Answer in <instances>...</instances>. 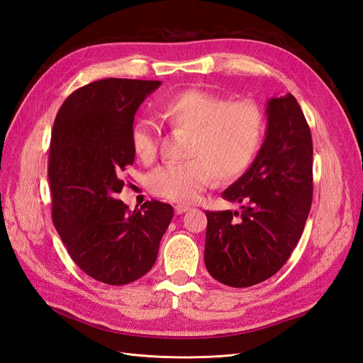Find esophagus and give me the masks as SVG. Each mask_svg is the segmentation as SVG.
Wrapping results in <instances>:
<instances>
[{"instance_id":"34e87169","label":"esophagus","mask_w":363,"mask_h":363,"mask_svg":"<svg viewBox=\"0 0 363 363\" xmlns=\"http://www.w3.org/2000/svg\"><path fill=\"white\" fill-rule=\"evenodd\" d=\"M189 206H186V204H177L174 207V211H175V213L177 215H182V213H184V212H188L189 211Z\"/></svg>"}]
</instances>
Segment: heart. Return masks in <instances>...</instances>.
I'll return each instance as SVG.
<instances>
[{
    "label": "heart",
    "mask_w": 363,
    "mask_h": 363,
    "mask_svg": "<svg viewBox=\"0 0 363 363\" xmlns=\"http://www.w3.org/2000/svg\"><path fill=\"white\" fill-rule=\"evenodd\" d=\"M157 113L169 128L188 133L182 163L160 164L148 175V189L175 203H192L213 179H238L255 160L265 135V115L255 101H228L203 89H184L159 103ZM135 156L155 160L159 130L147 118L136 119L130 130Z\"/></svg>",
    "instance_id": "1"
}]
</instances>
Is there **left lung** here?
I'll return each instance as SVG.
<instances>
[{"mask_svg": "<svg viewBox=\"0 0 363 363\" xmlns=\"http://www.w3.org/2000/svg\"><path fill=\"white\" fill-rule=\"evenodd\" d=\"M268 128L255 162L221 194L240 211L206 212L204 263L232 288L276 274L298 244L313 195L309 124L292 94L271 98Z\"/></svg>", "mask_w": 363, "mask_h": 363, "instance_id": "8db88e82", "label": "left lung"}]
</instances>
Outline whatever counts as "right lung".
Wrapping results in <instances>:
<instances>
[{"label":"right lung","mask_w":363,"mask_h":363,"mask_svg":"<svg viewBox=\"0 0 363 363\" xmlns=\"http://www.w3.org/2000/svg\"><path fill=\"white\" fill-rule=\"evenodd\" d=\"M159 86L155 80H98L72 92L54 121L48 157L52 223L77 267L113 286L152 268L174 216L167 203L151 200L130 211L116 199L123 172L135 162V115Z\"/></svg>","instance_id":"right-lung-1"}]
</instances>
